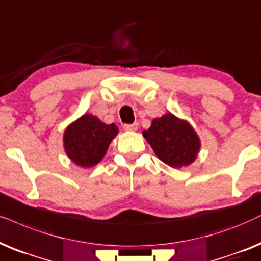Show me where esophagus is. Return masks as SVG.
<instances>
[{"instance_id":"obj_1","label":"esophagus","mask_w":261,"mask_h":261,"mask_svg":"<svg viewBox=\"0 0 261 261\" xmlns=\"http://www.w3.org/2000/svg\"><path fill=\"white\" fill-rule=\"evenodd\" d=\"M123 128L126 130H137L138 129V123H132V124H124Z\"/></svg>"}]
</instances>
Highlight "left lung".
Listing matches in <instances>:
<instances>
[{"mask_svg": "<svg viewBox=\"0 0 261 261\" xmlns=\"http://www.w3.org/2000/svg\"><path fill=\"white\" fill-rule=\"evenodd\" d=\"M143 135L157 157L172 168L193 163L200 148V140L191 124L172 114L154 118Z\"/></svg>", "mask_w": 261, "mask_h": 261, "instance_id": "left-lung-1", "label": "left lung"}]
</instances>
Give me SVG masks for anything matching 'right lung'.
I'll return each instance as SVG.
<instances>
[{
	"mask_svg": "<svg viewBox=\"0 0 261 261\" xmlns=\"http://www.w3.org/2000/svg\"><path fill=\"white\" fill-rule=\"evenodd\" d=\"M117 133L114 123L106 124L92 115H83L64 132V150L75 164L93 167L104 157Z\"/></svg>",
	"mask_w": 261,
	"mask_h": 261,
	"instance_id": "add662e5",
	"label": "right lung"
}]
</instances>
